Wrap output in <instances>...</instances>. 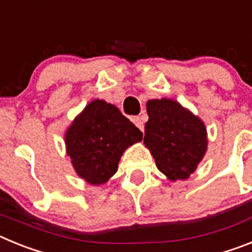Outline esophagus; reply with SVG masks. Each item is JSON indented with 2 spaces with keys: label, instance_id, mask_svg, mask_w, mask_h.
I'll return each mask as SVG.
<instances>
[{
  "label": "esophagus",
  "instance_id": "esophagus-1",
  "mask_svg": "<svg viewBox=\"0 0 252 252\" xmlns=\"http://www.w3.org/2000/svg\"><path fill=\"white\" fill-rule=\"evenodd\" d=\"M132 122H133V124H135V125H136L137 127H139V130L144 131V122H142L141 117H139V116H136V117H133Z\"/></svg>",
  "mask_w": 252,
  "mask_h": 252
}]
</instances>
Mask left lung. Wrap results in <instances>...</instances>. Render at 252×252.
Returning a JSON list of instances; mask_svg holds the SVG:
<instances>
[{
	"instance_id": "left-lung-1",
	"label": "left lung",
	"mask_w": 252,
	"mask_h": 252,
	"mask_svg": "<svg viewBox=\"0 0 252 252\" xmlns=\"http://www.w3.org/2000/svg\"><path fill=\"white\" fill-rule=\"evenodd\" d=\"M144 144L170 182L186 180L197 170L208 148L204 122L175 99H149Z\"/></svg>"
}]
</instances>
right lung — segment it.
<instances>
[{
    "label": "right lung",
    "mask_w": 252,
    "mask_h": 252,
    "mask_svg": "<svg viewBox=\"0 0 252 252\" xmlns=\"http://www.w3.org/2000/svg\"><path fill=\"white\" fill-rule=\"evenodd\" d=\"M141 140V131L117 107L98 98L75 116L64 133L75 173L91 186L107 183L119 169L125 150Z\"/></svg>",
    "instance_id": "add662e5"
}]
</instances>
